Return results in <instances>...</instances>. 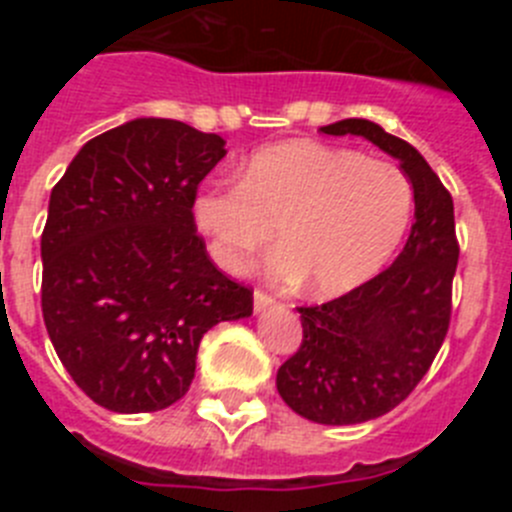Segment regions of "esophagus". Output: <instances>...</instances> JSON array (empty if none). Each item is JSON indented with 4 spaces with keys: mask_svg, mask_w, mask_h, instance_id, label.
<instances>
[{
    "mask_svg": "<svg viewBox=\"0 0 512 512\" xmlns=\"http://www.w3.org/2000/svg\"><path fill=\"white\" fill-rule=\"evenodd\" d=\"M274 297L271 295H266V292H261V289H256V292H253V310L256 312H264L266 307H271L274 305Z\"/></svg>",
    "mask_w": 512,
    "mask_h": 512,
    "instance_id": "esophagus-1",
    "label": "esophagus"
}]
</instances>
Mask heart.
Segmentation results:
<instances>
[{
	"mask_svg": "<svg viewBox=\"0 0 512 512\" xmlns=\"http://www.w3.org/2000/svg\"><path fill=\"white\" fill-rule=\"evenodd\" d=\"M413 215L400 166L315 140H284L246 158L238 187L192 197V223L220 269L243 274L277 228L271 279L338 297L379 274Z\"/></svg>",
	"mask_w": 512,
	"mask_h": 512,
	"instance_id": "1",
	"label": "heart"
}]
</instances>
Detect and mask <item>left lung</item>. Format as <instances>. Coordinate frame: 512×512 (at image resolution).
Wrapping results in <instances>:
<instances>
[{
  "label": "left lung",
  "instance_id": "left-lung-1",
  "mask_svg": "<svg viewBox=\"0 0 512 512\" xmlns=\"http://www.w3.org/2000/svg\"><path fill=\"white\" fill-rule=\"evenodd\" d=\"M359 135L400 161L413 184L415 223L390 269L325 305L297 307L302 346L277 372L289 408L320 425H356L397 408L436 359L451 318L459 261L454 202L410 143L364 117L325 125Z\"/></svg>",
  "mask_w": 512,
  "mask_h": 512
}]
</instances>
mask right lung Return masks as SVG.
Segmentation results:
<instances>
[{"label": "right lung", "instance_id": "right-lung-1", "mask_svg": "<svg viewBox=\"0 0 512 512\" xmlns=\"http://www.w3.org/2000/svg\"><path fill=\"white\" fill-rule=\"evenodd\" d=\"M225 140L135 117L81 146L48 202L43 320L81 390L112 413L187 395L212 325L251 318L253 292L217 271L192 197Z\"/></svg>", "mask_w": 512, "mask_h": 512}]
</instances>
